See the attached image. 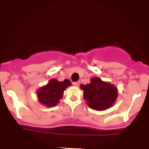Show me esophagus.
Wrapping results in <instances>:
<instances>
[{"instance_id": "obj_1", "label": "esophagus", "mask_w": 149, "mask_h": 149, "mask_svg": "<svg viewBox=\"0 0 149 149\" xmlns=\"http://www.w3.org/2000/svg\"><path fill=\"white\" fill-rule=\"evenodd\" d=\"M79 84H80V81H76V82H73V85L76 86V87L79 86Z\"/></svg>"}]
</instances>
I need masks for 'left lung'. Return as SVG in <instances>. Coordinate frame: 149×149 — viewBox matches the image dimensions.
Listing matches in <instances>:
<instances>
[{"label": "left lung", "instance_id": "obj_1", "mask_svg": "<svg viewBox=\"0 0 149 149\" xmlns=\"http://www.w3.org/2000/svg\"><path fill=\"white\" fill-rule=\"evenodd\" d=\"M84 91V98L91 109L105 110L115 104L118 95V89L110 83L103 81L100 78L90 79V84H81Z\"/></svg>", "mask_w": 149, "mask_h": 149}]
</instances>
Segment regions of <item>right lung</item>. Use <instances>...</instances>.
I'll return each instance as SVG.
<instances>
[{"label":"right lung","mask_w":149,"mask_h":149,"mask_svg":"<svg viewBox=\"0 0 149 149\" xmlns=\"http://www.w3.org/2000/svg\"><path fill=\"white\" fill-rule=\"evenodd\" d=\"M71 85V82L68 79H65L63 81H59L55 79H51L46 85L37 90L39 101L48 107H55L62 98L65 89Z\"/></svg>","instance_id":"obj_1"}]
</instances>
